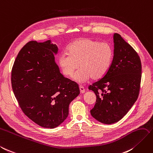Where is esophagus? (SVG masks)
I'll return each instance as SVG.
<instances>
[{"instance_id": "1", "label": "esophagus", "mask_w": 153, "mask_h": 153, "mask_svg": "<svg viewBox=\"0 0 153 153\" xmlns=\"http://www.w3.org/2000/svg\"><path fill=\"white\" fill-rule=\"evenodd\" d=\"M79 88H80V93H84L85 90V88H84L83 86L82 85H80L79 86Z\"/></svg>"}]
</instances>
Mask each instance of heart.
Masks as SVG:
<instances>
[{
	"instance_id": "obj_1",
	"label": "heart",
	"mask_w": 153,
	"mask_h": 153,
	"mask_svg": "<svg viewBox=\"0 0 153 153\" xmlns=\"http://www.w3.org/2000/svg\"><path fill=\"white\" fill-rule=\"evenodd\" d=\"M68 53L59 56V64L65 76H71L82 83L91 78L98 80L109 71L114 57L113 49L108 43L90 39H77L69 45Z\"/></svg>"
}]
</instances>
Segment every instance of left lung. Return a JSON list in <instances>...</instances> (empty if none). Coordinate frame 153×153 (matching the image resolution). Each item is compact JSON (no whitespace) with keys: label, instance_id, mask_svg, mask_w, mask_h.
Returning a JSON list of instances; mask_svg holds the SVG:
<instances>
[{"label":"left lung","instance_id":"left-lung-1","mask_svg":"<svg viewBox=\"0 0 153 153\" xmlns=\"http://www.w3.org/2000/svg\"><path fill=\"white\" fill-rule=\"evenodd\" d=\"M114 57L109 71L89 86L97 96L90 111L97 120L105 124L118 122L138 97L142 64L134 49L118 33L113 35Z\"/></svg>","mask_w":153,"mask_h":153}]
</instances>
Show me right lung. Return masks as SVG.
I'll return each mask as SVG.
<instances>
[{
  "label": "right lung",
  "mask_w": 153,
  "mask_h": 153,
  "mask_svg": "<svg viewBox=\"0 0 153 153\" xmlns=\"http://www.w3.org/2000/svg\"><path fill=\"white\" fill-rule=\"evenodd\" d=\"M58 52L51 40L30 41L16 56L11 85L23 113L39 126L53 129L69 114V105L80 94L76 82L65 78L55 62Z\"/></svg>",
  "instance_id": "1"
}]
</instances>
